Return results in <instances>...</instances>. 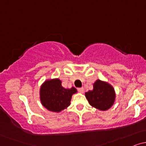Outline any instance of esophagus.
<instances>
[{"label":"esophagus","instance_id":"1","mask_svg":"<svg viewBox=\"0 0 146 146\" xmlns=\"http://www.w3.org/2000/svg\"><path fill=\"white\" fill-rule=\"evenodd\" d=\"M78 91L81 93H83L84 91V89L83 87H82V88H78Z\"/></svg>","mask_w":146,"mask_h":146}]
</instances>
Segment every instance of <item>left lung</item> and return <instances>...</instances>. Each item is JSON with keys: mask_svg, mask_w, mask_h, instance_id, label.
Returning <instances> with one entry per match:
<instances>
[{"mask_svg": "<svg viewBox=\"0 0 146 146\" xmlns=\"http://www.w3.org/2000/svg\"><path fill=\"white\" fill-rule=\"evenodd\" d=\"M85 96L91 106L105 111L115 104L116 94L114 88L109 83L97 80L93 84V90L86 92Z\"/></svg>", "mask_w": 146, "mask_h": 146, "instance_id": "8db88e82", "label": "left lung"}]
</instances>
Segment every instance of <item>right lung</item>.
Segmentation results:
<instances>
[{"instance_id": "right-lung-1", "label": "right lung", "mask_w": 146, "mask_h": 146, "mask_svg": "<svg viewBox=\"0 0 146 146\" xmlns=\"http://www.w3.org/2000/svg\"><path fill=\"white\" fill-rule=\"evenodd\" d=\"M75 87L65 88L58 78L46 80L40 88L42 105L49 111L60 113L70 106L72 95L77 93Z\"/></svg>"}]
</instances>
